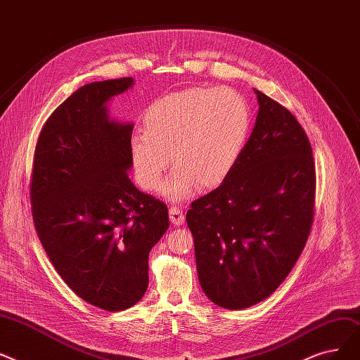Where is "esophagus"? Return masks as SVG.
Here are the masks:
<instances>
[{"label": "esophagus", "mask_w": 360, "mask_h": 360, "mask_svg": "<svg viewBox=\"0 0 360 360\" xmlns=\"http://www.w3.org/2000/svg\"><path fill=\"white\" fill-rule=\"evenodd\" d=\"M168 212H169V219H171V222H173L174 226H181L183 224V222H184V214H183V211L180 208L171 207L168 210Z\"/></svg>", "instance_id": "1"}]
</instances>
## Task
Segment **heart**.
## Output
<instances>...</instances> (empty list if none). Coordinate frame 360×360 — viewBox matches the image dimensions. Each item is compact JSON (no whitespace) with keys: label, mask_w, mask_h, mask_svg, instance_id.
Returning <instances> with one entry per match:
<instances>
[{"label":"heart","mask_w":360,"mask_h":360,"mask_svg":"<svg viewBox=\"0 0 360 360\" xmlns=\"http://www.w3.org/2000/svg\"><path fill=\"white\" fill-rule=\"evenodd\" d=\"M142 123L145 131L129 141L134 176L145 191H155L171 153L176 168L161 192L180 200L195 186L214 189L231 174L249 141L252 112L231 88H191L153 101Z\"/></svg>","instance_id":"obj_1"}]
</instances>
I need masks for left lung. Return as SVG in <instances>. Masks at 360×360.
I'll use <instances>...</instances> for the list:
<instances>
[{"label":"left lung","mask_w":360,"mask_h":360,"mask_svg":"<svg viewBox=\"0 0 360 360\" xmlns=\"http://www.w3.org/2000/svg\"><path fill=\"white\" fill-rule=\"evenodd\" d=\"M259 111L231 174L186 214L200 287L224 309L271 296L293 269L309 237L315 162L296 117L256 91Z\"/></svg>","instance_id":"left-lung-1"}]
</instances>
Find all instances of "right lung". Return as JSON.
Returning a JSON list of instances; mask_svg holds the SVG:
<instances>
[{"label": "right lung", "instance_id": "1", "mask_svg": "<svg viewBox=\"0 0 360 360\" xmlns=\"http://www.w3.org/2000/svg\"><path fill=\"white\" fill-rule=\"evenodd\" d=\"M131 77L84 84L51 114L30 180L32 215L49 261L73 292L101 309L124 311L148 288V258L167 231V205L136 189L133 124L110 120L107 102Z\"/></svg>", "mask_w": 360, "mask_h": 360}]
</instances>
